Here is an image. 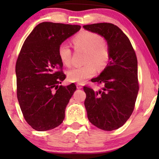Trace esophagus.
Returning <instances> with one entry per match:
<instances>
[{"label":"esophagus","mask_w":159,"mask_h":159,"mask_svg":"<svg viewBox=\"0 0 159 159\" xmlns=\"http://www.w3.org/2000/svg\"><path fill=\"white\" fill-rule=\"evenodd\" d=\"M77 89H81L82 88V85L81 84H77Z\"/></svg>","instance_id":"obj_1"}]
</instances>
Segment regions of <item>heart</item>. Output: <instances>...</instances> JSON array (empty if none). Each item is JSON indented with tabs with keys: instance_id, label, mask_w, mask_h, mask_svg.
Here are the masks:
<instances>
[{
	"instance_id": "heart-1",
	"label": "heart",
	"mask_w": 159,
	"mask_h": 159,
	"mask_svg": "<svg viewBox=\"0 0 159 159\" xmlns=\"http://www.w3.org/2000/svg\"><path fill=\"white\" fill-rule=\"evenodd\" d=\"M72 42L77 49L86 51L85 65L70 69L67 73L68 80L71 82L83 83L99 71L106 68L110 58L107 44L100 34L90 31H83L76 34ZM58 56L63 64L70 66L71 51L68 45L62 43L58 48Z\"/></svg>"
}]
</instances>
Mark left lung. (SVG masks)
Returning a JSON list of instances; mask_svg holds the SVG:
<instances>
[{
	"instance_id": "left-lung-1",
	"label": "left lung",
	"mask_w": 159,
	"mask_h": 159,
	"mask_svg": "<svg viewBox=\"0 0 159 159\" xmlns=\"http://www.w3.org/2000/svg\"><path fill=\"white\" fill-rule=\"evenodd\" d=\"M83 28L103 37L109 48V63L91 80L101 84L102 90L83 89L89 121L99 129L111 131L125 125L133 112L139 90L137 56L129 38L117 26L98 23Z\"/></svg>"
}]
</instances>
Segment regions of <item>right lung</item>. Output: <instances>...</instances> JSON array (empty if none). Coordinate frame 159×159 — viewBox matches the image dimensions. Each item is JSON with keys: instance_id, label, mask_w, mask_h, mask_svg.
Returning a JSON list of instances; mask_svg holds the SVG:
<instances>
[{"instance_id": "1", "label": "right lung", "mask_w": 159, "mask_h": 159, "mask_svg": "<svg viewBox=\"0 0 159 159\" xmlns=\"http://www.w3.org/2000/svg\"><path fill=\"white\" fill-rule=\"evenodd\" d=\"M80 25L42 22L26 38L16 63V93L26 121L37 131L59 126L76 90L74 83L59 85L66 78L58 48L80 30Z\"/></svg>"}]
</instances>
